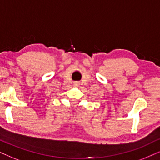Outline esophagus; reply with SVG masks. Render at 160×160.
I'll return each mask as SVG.
<instances>
[{
	"mask_svg": "<svg viewBox=\"0 0 160 160\" xmlns=\"http://www.w3.org/2000/svg\"><path fill=\"white\" fill-rule=\"evenodd\" d=\"M80 82H74V86H75V87H78V86H80Z\"/></svg>",
	"mask_w": 160,
	"mask_h": 160,
	"instance_id": "obj_1",
	"label": "esophagus"
}]
</instances>
